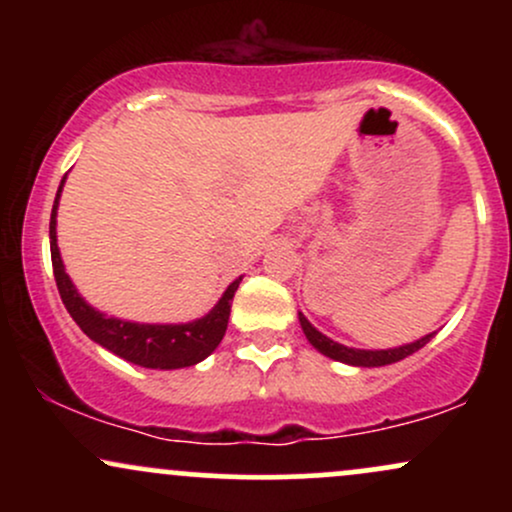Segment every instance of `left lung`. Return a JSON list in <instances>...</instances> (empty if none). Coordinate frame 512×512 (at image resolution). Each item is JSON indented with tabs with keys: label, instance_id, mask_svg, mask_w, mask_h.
I'll return each instance as SVG.
<instances>
[{
	"label": "left lung",
	"instance_id": "left-lung-1",
	"mask_svg": "<svg viewBox=\"0 0 512 512\" xmlns=\"http://www.w3.org/2000/svg\"><path fill=\"white\" fill-rule=\"evenodd\" d=\"M298 320H301L305 339H308V342L313 344L320 354L330 356V358H334V361H342V363H349V366H361V368H380V366H390V363L402 361V358H407L414 354V351H419L421 346H426L433 339V334H436V332H431L411 344L395 346V349L370 351V349H351V346H344V344L334 342V339H330V337H325V334L317 332L315 327L305 320L303 313H298Z\"/></svg>",
	"mask_w": 512,
	"mask_h": 512
}]
</instances>
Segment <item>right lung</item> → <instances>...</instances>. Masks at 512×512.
I'll return each instance as SVG.
<instances>
[{"mask_svg":"<svg viewBox=\"0 0 512 512\" xmlns=\"http://www.w3.org/2000/svg\"><path fill=\"white\" fill-rule=\"evenodd\" d=\"M64 175L57 190L55 204H52L50 216V255H52V272H55L57 289H60L64 308L74 317L76 325L88 339L101 344L103 349L113 351L115 356L125 358L142 368L173 370L187 368L204 361L216 346L221 344L223 334L228 327V315H231V301L236 296L238 284L243 276H238L219 298V303L199 320L182 322V325H142V322H127L120 317H108L91 308L84 298L79 296L76 286L64 272V264L57 248V207H60V192L64 187Z\"/></svg>","mask_w":512,"mask_h":512,"instance_id":"right-lung-1","label":"right lung"}]
</instances>
